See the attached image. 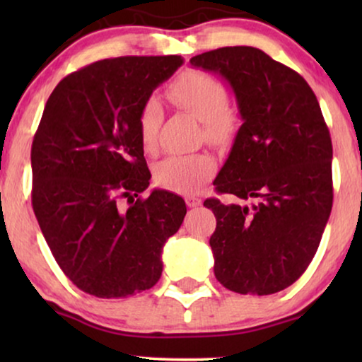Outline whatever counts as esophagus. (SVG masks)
I'll return each instance as SVG.
<instances>
[{
    "mask_svg": "<svg viewBox=\"0 0 362 362\" xmlns=\"http://www.w3.org/2000/svg\"><path fill=\"white\" fill-rule=\"evenodd\" d=\"M186 204L187 207H197L201 204V199L196 196H186Z\"/></svg>",
    "mask_w": 362,
    "mask_h": 362,
    "instance_id": "obj_1",
    "label": "esophagus"
}]
</instances>
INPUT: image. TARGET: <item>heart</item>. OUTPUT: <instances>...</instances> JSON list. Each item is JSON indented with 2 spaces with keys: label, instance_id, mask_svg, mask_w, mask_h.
<instances>
[{
  "label": "heart",
  "instance_id": "heart-1",
  "mask_svg": "<svg viewBox=\"0 0 362 362\" xmlns=\"http://www.w3.org/2000/svg\"><path fill=\"white\" fill-rule=\"evenodd\" d=\"M170 100L202 122L206 140L224 145L237 130V115L227 103V90L217 78L204 72L189 71L181 74L168 87ZM163 122L160 103L150 98L138 112L136 125L141 145L146 151L156 146L158 130ZM216 171V163L206 153L170 155L155 168V181L165 189L191 194L209 181Z\"/></svg>",
  "mask_w": 362,
  "mask_h": 362
}]
</instances>
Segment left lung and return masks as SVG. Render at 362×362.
Returning a JSON list of instances; mask_svg holds the SVG:
<instances>
[{
  "instance_id": "1",
  "label": "left lung",
  "mask_w": 362,
  "mask_h": 362,
  "mask_svg": "<svg viewBox=\"0 0 362 362\" xmlns=\"http://www.w3.org/2000/svg\"><path fill=\"white\" fill-rule=\"evenodd\" d=\"M189 62L229 83L244 120L214 180L217 192L242 202L204 201L217 221L216 279L235 293H276L313 260L333 206V145L320 103L298 72L257 47H221Z\"/></svg>"
}]
</instances>
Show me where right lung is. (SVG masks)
Segmentation results:
<instances>
[{
	"mask_svg": "<svg viewBox=\"0 0 362 362\" xmlns=\"http://www.w3.org/2000/svg\"><path fill=\"white\" fill-rule=\"evenodd\" d=\"M181 56L103 59L69 74L44 107L31 148L33 209L77 288L125 298L151 288L163 247L186 216L181 196L150 186L136 118Z\"/></svg>",
	"mask_w": 362,
	"mask_h": 362,
	"instance_id": "add662e5",
	"label": "right lung"
}]
</instances>
